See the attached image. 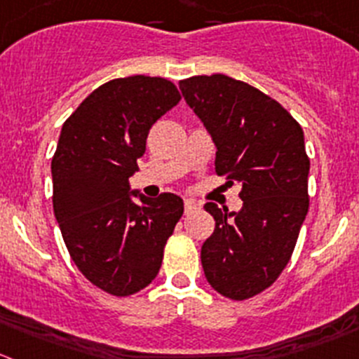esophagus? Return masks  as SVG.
Returning a JSON list of instances; mask_svg holds the SVG:
<instances>
[{
  "label": "esophagus",
  "mask_w": 359,
  "mask_h": 359,
  "mask_svg": "<svg viewBox=\"0 0 359 359\" xmlns=\"http://www.w3.org/2000/svg\"><path fill=\"white\" fill-rule=\"evenodd\" d=\"M197 208H199V204H197L196 201H192V199L185 201V213H190V211L197 210Z\"/></svg>",
  "instance_id": "34e87169"
}]
</instances>
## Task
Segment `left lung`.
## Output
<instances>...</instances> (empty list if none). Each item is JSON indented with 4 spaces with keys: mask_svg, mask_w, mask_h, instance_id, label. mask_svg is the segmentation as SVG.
Instances as JSON below:
<instances>
[{
    "mask_svg": "<svg viewBox=\"0 0 359 359\" xmlns=\"http://www.w3.org/2000/svg\"><path fill=\"white\" fill-rule=\"evenodd\" d=\"M180 90L217 146L215 170L240 183L243 201L240 211L204 204L215 218L204 275L225 298L248 299L284 271L309 213L303 130L278 102L224 74L180 81Z\"/></svg>",
    "mask_w": 359,
    "mask_h": 359,
    "instance_id": "left-lung-1",
    "label": "left lung"
}]
</instances>
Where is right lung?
<instances>
[{"instance_id":"right-lung-1","label":"right lung","mask_w":359,"mask_h":359,"mask_svg":"<svg viewBox=\"0 0 359 359\" xmlns=\"http://www.w3.org/2000/svg\"><path fill=\"white\" fill-rule=\"evenodd\" d=\"M182 100L170 81L112 79L63 123L50 162L53 208L79 271L102 291L130 296L153 282L183 199L130 192L153 123ZM132 196H139L135 203Z\"/></svg>"}]
</instances>
